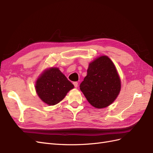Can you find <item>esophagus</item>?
<instances>
[{
	"label": "esophagus",
	"mask_w": 153,
	"mask_h": 153,
	"mask_svg": "<svg viewBox=\"0 0 153 153\" xmlns=\"http://www.w3.org/2000/svg\"><path fill=\"white\" fill-rule=\"evenodd\" d=\"M73 85H74V86H75V87H78V82H73Z\"/></svg>",
	"instance_id": "obj_1"
}]
</instances>
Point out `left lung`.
Returning <instances> with one entry per match:
<instances>
[{"label": "left lung", "instance_id": "obj_1", "mask_svg": "<svg viewBox=\"0 0 153 153\" xmlns=\"http://www.w3.org/2000/svg\"><path fill=\"white\" fill-rule=\"evenodd\" d=\"M80 89L95 108H103L112 104L121 91V79L112 61L104 55L91 62Z\"/></svg>", "mask_w": 153, "mask_h": 153}]
</instances>
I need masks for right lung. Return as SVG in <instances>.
Wrapping results in <instances>:
<instances>
[{
	"instance_id": "obj_1",
	"label": "right lung",
	"mask_w": 153,
	"mask_h": 153,
	"mask_svg": "<svg viewBox=\"0 0 153 153\" xmlns=\"http://www.w3.org/2000/svg\"><path fill=\"white\" fill-rule=\"evenodd\" d=\"M74 85L57 68L45 70L38 78L36 91L39 98L48 105L62 101Z\"/></svg>"
}]
</instances>
